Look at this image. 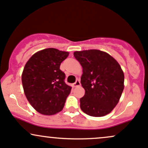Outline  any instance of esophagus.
<instances>
[{
  "mask_svg": "<svg viewBox=\"0 0 148 148\" xmlns=\"http://www.w3.org/2000/svg\"><path fill=\"white\" fill-rule=\"evenodd\" d=\"M72 86H73V87H77L80 86V80H76V82H75V83L73 84Z\"/></svg>",
  "mask_w": 148,
  "mask_h": 148,
  "instance_id": "34e87169",
  "label": "esophagus"
}]
</instances>
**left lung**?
<instances>
[{
	"label": "left lung",
	"instance_id": "8db88e82",
	"mask_svg": "<svg viewBox=\"0 0 148 148\" xmlns=\"http://www.w3.org/2000/svg\"><path fill=\"white\" fill-rule=\"evenodd\" d=\"M82 67L81 85L85 90L80 109L87 115H107L119 103L124 89V73L115 58L97 49L75 51Z\"/></svg>",
	"mask_w": 148,
	"mask_h": 148
}]
</instances>
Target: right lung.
<instances>
[{
  "label": "right lung",
  "instance_id": "obj_1",
  "mask_svg": "<svg viewBox=\"0 0 148 148\" xmlns=\"http://www.w3.org/2000/svg\"><path fill=\"white\" fill-rule=\"evenodd\" d=\"M69 52L49 48L39 51L28 60L22 74V83L29 104L43 115H54L63 109L71 87L64 82L61 63Z\"/></svg>",
  "mask_w": 148,
  "mask_h": 148
}]
</instances>
